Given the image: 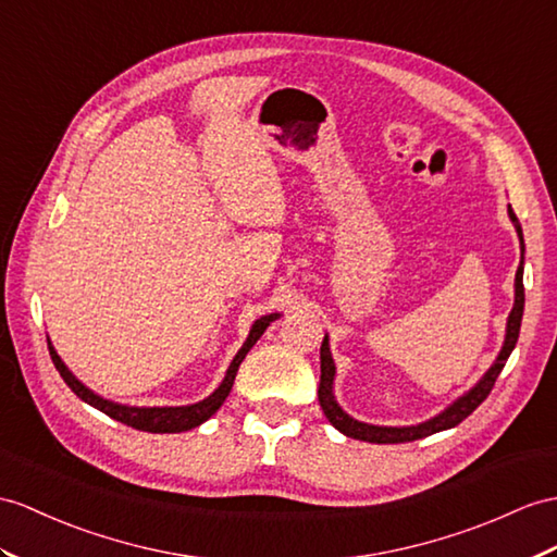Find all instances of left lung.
Returning a JSON list of instances; mask_svg holds the SVG:
<instances>
[{
    "label": "left lung",
    "instance_id": "8db88e82",
    "mask_svg": "<svg viewBox=\"0 0 557 557\" xmlns=\"http://www.w3.org/2000/svg\"><path fill=\"white\" fill-rule=\"evenodd\" d=\"M510 220L518 228L520 236V246H522V255H524V240H522V226L518 222V214L512 212V208H508ZM522 311H524V286H522V262L518 267V274H515V305L508 317V331H506V343L504 349H500L498 359L494 361V366L490 371L484 373L482 381L474 385L466 397H460L458 401H454L449 409L444 413L435 416L432 420H425L420 425H411V428H381V425H369V423H359V420L349 418L341 406L335 404L333 399V375H335V366L331 359L329 351V337H323L321 343V381H319V404L325 413V418L331 420V425L335 430H341L343 435L351 437V440H361V442H371V444H399V442H413V440H423L428 435H435V432L456 428L460 420H466L478 406L490 397V392L494 389V383L498 373L504 371V366L510 357V351L518 343L520 335V323H522Z\"/></svg>",
    "mask_w": 557,
    "mask_h": 557
}]
</instances>
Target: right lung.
<instances>
[{
    "label": "right lung",
    "instance_id": "add662e5",
    "mask_svg": "<svg viewBox=\"0 0 557 557\" xmlns=\"http://www.w3.org/2000/svg\"><path fill=\"white\" fill-rule=\"evenodd\" d=\"M274 319H278V314H269V317H262V319L255 321L246 345L238 349V355L234 357L232 366H228V371H226V377L222 381V385L216 387L208 399H202V401L191 404V406H162V409H156V406H153V409H137V406H120V404H113V401H108V399H101L99 395H94L91 389H87L71 371L65 369V363L61 361V357L57 355V349L51 347L49 341H47V345H49L51 361H53V366H57V371L61 373L65 385L71 387L79 399L87 401L89 406H94V409L103 411L106 416H111L113 420H120V423H125V425H129L134 430H144V432H186V430H191V428H198L200 423H206V420L224 404V399L228 397V392H232V387H234L240 361L246 359L250 347L257 341H260L262 333L267 331V325L274 321Z\"/></svg>",
    "mask_w": 557,
    "mask_h": 557
}]
</instances>
